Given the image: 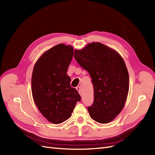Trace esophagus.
Wrapping results in <instances>:
<instances>
[{
    "mask_svg": "<svg viewBox=\"0 0 155 155\" xmlns=\"http://www.w3.org/2000/svg\"><path fill=\"white\" fill-rule=\"evenodd\" d=\"M76 89H77V90L78 91V92L79 93V94L81 95V87H80V86H77L76 87Z\"/></svg>",
    "mask_w": 155,
    "mask_h": 155,
    "instance_id": "34e87169",
    "label": "esophagus"
}]
</instances>
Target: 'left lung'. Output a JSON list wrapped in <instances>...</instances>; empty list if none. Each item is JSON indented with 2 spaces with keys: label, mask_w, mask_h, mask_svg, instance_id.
<instances>
[{
  "label": "left lung",
  "mask_w": 155,
  "mask_h": 155,
  "mask_svg": "<svg viewBox=\"0 0 155 155\" xmlns=\"http://www.w3.org/2000/svg\"><path fill=\"white\" fill-rule=\"evenodd\" d=\"M74 57L91 78L94 101L87 107L89 115L98 123L110 122L121 112L129 91V74L123 58L100 42L76 49Z\"/></svg>",
  "instance_id": "obj_1"
}]
</instances>
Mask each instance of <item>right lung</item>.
Listing matches in <instances>:
<instances>
[{
  "mask_svg": "<svg viewBox=\"0 0 155 155\" xmlns=\"http://www.w3.org/2000/svg\"><path fill=\"white\" fill-rule=\"evenodd\" d=\"M73 56L71 46L60 44L45 52L33 68V100L40 112L53 124H61L70 118L77 102L81 100L67 74Z\"/></svg>",
  "mask_w": 155,
  "mask_h": 155,
  "instance_id": "add662e5",
  "label": "right lung"
}]
</instances>
